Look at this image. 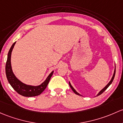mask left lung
Here are the masks:
<instances>
[{"label":"left lung","mask_w":123,"mask_h":123,"mask_svg":"<svg viewBox=\"0 0 123 123\" xmlns=\"http://www.w3.org/2000/svg\"><path fill=\"white\" fill-rule=\"evenodd\" d=\"M115 74H116V65H115V68H114V74H113V77H112V78H111V80L110 81V82H108V84H107V85H106V86H105V87L104 88H103V89H102L100 91H99V92L98 93V94L97 95H96V96H98V95H101V94H102V93H103V92H104V91H105L106 90H107V88L108 87V86H110V85L111 84V83H112V82H113V80H114V77H115ZM69 86H70V87L71 88V89L72 90V91H74V93L75 94H77V95H81V94H79V93L77 92V91H76L74 89V88L73 87V86H72V85H71V84L70 83V82H69ZM81 96H82V95H81Z\"/></svg>","instance_id":"left-lung-1"}]
</instances>
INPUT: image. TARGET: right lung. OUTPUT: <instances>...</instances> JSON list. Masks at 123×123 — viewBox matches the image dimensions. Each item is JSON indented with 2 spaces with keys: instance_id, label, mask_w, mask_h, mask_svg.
Listing matches in <instances>:
<instances>
[{
  "instance_id": "right-lung-1",
  "label": "right lung",
  "mask_w": 123,
  "mask_h": 123,
  "mask_svg": "<svg viewBox=\"0 0 123 123\" xmlns=\"http://www.w3.org/2000/svg\"><path fill=\"white\" fill-rule=\"evenodd\" d=\"M16 42H14L13 44L12 45L8 54H7V61H6L5 69H6V77L8 80L9 83L18 94L22 96L30 97H35L40 95L46 88L54 71H52L42 84L39 85H37V86L26 84L22 82L21 81H20L13 72L11 65L12 52Z\"/></svg>"
}]
</instances>
